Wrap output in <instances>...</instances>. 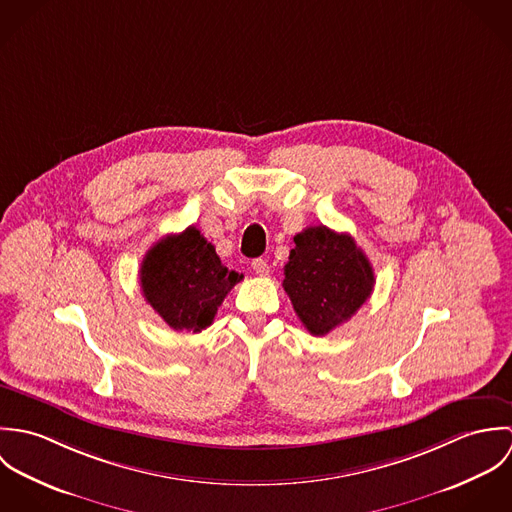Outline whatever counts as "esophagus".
<instances>
[{
  "mask_svg": "<svg viewBox=\"0 0 512 512\" xmlns=\"http://www.w3.org/2000/svg\"><path fill=\"white\" fill-rule=\"evenodd\" d=\"M252 270H254L258 276H268V274H270V266H268V262L262 260V258H256V260L252 262Z\"/></svg>",
  "mask_w": 512,
  "mask_h": 512,
  "instance_id": "1",
  "label": "esophagus"
}]
</instances>
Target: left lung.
I'll list each match as a JSON object with an SVG mask.
<instances>
[{
    "label": "left lung",
    "mask_w": 512,
    "mask_h": 512,
    "mask_svg": "<svg viewBox=\"0 0 512 512\" xmlns=\"http://www.w3.org/2000/svg\"><path fill=\"white\" fill-rule=\"evenodd\" d=\"M293 242L284 290L305 329L321 337L359 311L374 288V272L353 236L323 224L305 228Z\"/></svg>",
    "instance_id": "obj_1"
}]
</instances>
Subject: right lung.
<instances>
[{"label": "right lung", "mask_w": 512, "mask_h": 512, "mask_svg": "<svg viewBox=\"0 0 512 512\" xmlns=\"http://www.w3.org/2000/svg\"><path fill=\"white\" fill-rule=\"evenodd\" d=\"M240 280L242 274L222 266L215 246L195 226L155 242L140 268L147 303L175 331L207 329Z\"/></svg>", "instance_id": "obj_1"}]
</instances>
